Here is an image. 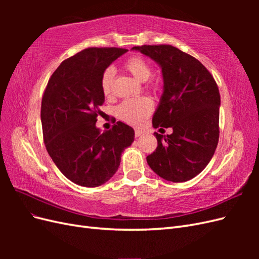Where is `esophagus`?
Masks as SVG:
<instances>
[{
    "instance_id": "esophagus-1",
    "label": "esophagus",
    "mask_w": 259,
    "mask_h": 259,
    "mask_svg": "<svg viewBox=\"0 0 259 259\" xmlns=\"http://www.w3.org/2000/svg\"><path fill=\"white\" fill-rule=\"evenodd\" d=\"M143 131H140V130H135V137H139V136H142L143 135Z\"/></svg>"
}]
</instances>
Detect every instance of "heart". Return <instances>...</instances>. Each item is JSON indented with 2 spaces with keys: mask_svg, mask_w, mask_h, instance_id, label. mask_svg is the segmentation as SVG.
<instances>
[{
  "mask_svg": "<svg viewBox=\"0 0 259 259\" xmlns=\"http://www.w3.org/2000/svg\"><path fill=\"white\" fill-rule=\"evenodd\" d=\"M124 69L140 83L147 82L151 76V67L149 62L139 56L128 58L124 64ZM114 70L112 68L106 69L101 76V92L105 96H110L113 88ZM153 103L148 97H139L126 99L116 107V115L122 121L131 125H140L146 117L151 113Z\"/></svg>",
  "mask_w": 259,
  "mask_h": 259,
  "instance_id": "b5f03b06",
  "label": "heart"
}]
</instances>
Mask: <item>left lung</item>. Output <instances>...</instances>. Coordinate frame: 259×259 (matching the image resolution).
I'll return each mask as SVG.
<instances>
[{
  "instance_id": "1",
  "label": "left lung",
  "mask_w": 259,
  "mask_h": 259,
  "mask_svg": "<svg viewBox=\"0 0 259 259\" xmlns=\"http://www.w3.org/2000/svg\"><path fill=\"white\" fill-rule=\"evenodd\" d=\"M161 68L163 93L152 117L154 128L171 127L170 135L154 133L155 151L147 163L167 182L184 183L206 167L219 138L221 95L214 77L201 62L171 45L135 46Z\"/></svg>"
}]
</instances>
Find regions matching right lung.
<instances>
[{"instance_id": "add662e5", "label": "right lung", "mask_w": 259, "mask_h": 259, "mask_svg": "<svg viewBox=\"0 0 259 259\" xmlns=\"http://www.w3.org/2000/svg\"><path fill=\"white\" fill-rule=\"evenodd\" d=\"M124 49L83 50L55 70L42 98L41 122L46 150L59 170L72 183L98 187L120 166L123 151L135 132L116 122L110 131L96 126L98 108L105 103L101 76Z\"/></svg>"}]
</instances>
